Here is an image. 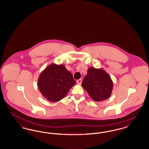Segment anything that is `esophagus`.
<instances>
[{"mask_svg":"<svg viewBox=\"0 0 149 149\" xmlns=\"http://www.w3.org/2000/svg\"><path fill=\"white\" fill-rule=\"evenodd\" d=\"M81 82H82V79H79L77 81V83L78 84H80L81 83Z\"/></svg>","mask_w":149,"mask_h":149,"instance_id":"esophagus-1","label":"esophagus"}]
</instances>
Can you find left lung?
Listing matches in <instances>:
<instances>
[{
    "label": "left lung",
    "mask_w": 149,
    "mask_h": 149,
    "mask_svg": "<svg viewBox=\"0 0 149 149\" xmlns=\"http://www.w3.org/2000/svg\"><path fill=\"white\" fill-rule=\"evenodd\" d=\"M81 85L95 101L108 98L113 89V82L106 72L93 68L88 69Z\"/></svg>",
    "instance_id": "1"
}]
</instances>
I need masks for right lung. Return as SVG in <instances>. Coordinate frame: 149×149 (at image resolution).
<instances>
[{
  "label": "right lung",
  "instance_id": "1",
  "mask_svg": "<svg viewBox=\"0 0 149 149\" xmlns=\"http://www.w3.org/2000/svg\"><path fill=\"white\" fill-rule=\"evenodd\" d=\"M75 83L72 74L64 65L53 64L41 74L38 86L46 99L56 102L63 99Z\"/></svg>",
  "mask_w": 149,
  "mask_h": 149
}]
</instances>
